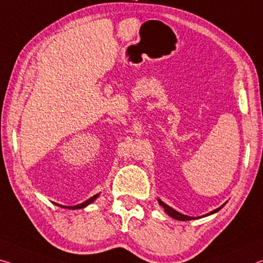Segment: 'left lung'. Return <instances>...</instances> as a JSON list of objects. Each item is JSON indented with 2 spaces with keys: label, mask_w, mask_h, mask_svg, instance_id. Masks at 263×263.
<instances>
[{
  "label": "left lung",
  "mask_w": 263,
  "mask_h": 263,
  "mask_svg": "<svg viewBox=\"0 0 263 263\" xmlns=\"http://www.w3.org/2000/svg\"><path fill=\"white\" fill-rule=\"evenodd\" d=\"M158 204H160V205L162 206V208L164 209V211H165V212H166L167 216H170L171 218L176 219V220H182V221H186V220H193V219H197V218H193V217H187V216H184V214H182V213L177 212V211H176V210H174V209H172V208H170L169 205H166V204L163 203V201H162L161 199H158ZM223 205H225V204H223ZM223 205H222V206H223ZM222 206H220V208L217 209V210L212 211V212H210V213H208V214H205V216H201V217H198V218L208 217V216H210V214H213V213H216V212H218V211L222 208Z\"/></svg>",
  "instance_id": "1"
}]
</instances>
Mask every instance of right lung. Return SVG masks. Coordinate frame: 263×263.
I'll use <instances>...</instances> for the list:
<instances>
[{
  "mask_svg": "<svg viewBox=\"0 0 263 263\" xmlns=\"http://www.w3.org/2000/svg\"><path fill=\"white\" fill-rule=\"evenodd\" d=\"M98 197H99V193H98V195H96V196L91 197V198H89V199H87V200H86V201H84V203L78 204V205H76V206H63V205H58V206H60V208L70 209V210H78V209H84V208H86V206H87V205H89V204H91V203H93V201L96 200Z\"/></svg>",
  "mask_w": 263,
  "mask_h": 263,
  "instance_id": "1",
  "label": "right lung"
}]
</instances>
